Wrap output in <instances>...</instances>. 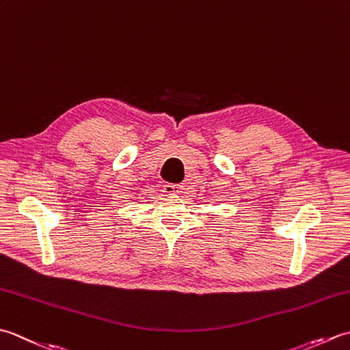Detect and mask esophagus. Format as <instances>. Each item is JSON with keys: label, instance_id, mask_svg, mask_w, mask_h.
Returning a JSON list of instances; mask_svg holds the SVG:
<instances>
[{"label": "esophagus", "instance_id": "esophagus-1", "mask_svg": "<svg viewBox=\"0 0 350 350\" xmlns=\"http://www.w3.org/2000/svg\"><path fill=\"white\" fill-rule=\"evenodd\" d=\"M182 189H183L182 185H177V183L163 185V192H165V194H168V196H179Z\"/></svg>", "mask_w": 350, "mask_h": 350}]
</instances>
